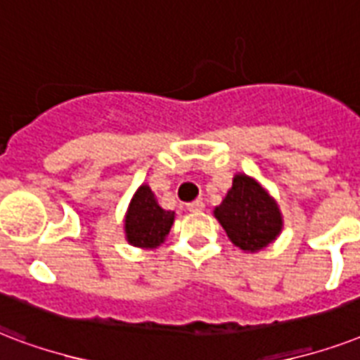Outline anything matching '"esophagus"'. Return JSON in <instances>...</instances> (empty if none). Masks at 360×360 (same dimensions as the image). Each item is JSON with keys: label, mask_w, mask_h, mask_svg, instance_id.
Returning a JSON list of instances; mask_svg holds the SVG:
<instances>
[{"label": "esophagus", "mask_w": 360, "mask_h": 360, "mask_svg": "<svg viewBox=\"0 0 360 360\" xmlns=\"http://www.w3.org/2000/svg\"><path fill=\"white\" fill-rule=\"evenodd\" d=\"M186 210L192 211V213H200V211H204L205 210L204 200H194V202H191V204L186 205Z\"/></svg>", "instance_id": "esophagus-1"}]
</instances>
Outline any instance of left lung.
Returning a JSON list of instances; mask_svg holds the SVG:
<instances>
[{"label": "left lung", "instance_id": "obj_1", "mask_svg": "<svg viewBox=\"0 0 360 360\" xmlns=\"http://www.w3.org/2000/svg\"><path fill=\"white\" fill-rule=\"evenodd\" d=\"M213 215L243 253H259L278 240L283 230V215L276 198L245 174L234 175L230 191Z\"/></svg>", "mask_w": 360, "mask_h": 360}]
</instances>
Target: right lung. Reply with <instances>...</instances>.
Returning a JSON list of instances; mask_svg holds the SVG:
<instances>
[{
    "label": "right lung",
    "mask_w": 360,
    "mask_h": 360,
    "mask_svg": "<svg viewBox=\"0 0 360 360\" xmlns=\"http://www.w3.org/2000/svg\"><path fill=\"white\" fill-rule=\"evenodd\" d=\"M175 211L164 210L158 204L155 192L147 183L139 186L131 196L124 215L126 241L134 247L150 251L166 241L174 226Z\"/></svg>",
    "instance_id": "right-lung-1"
}]
</instances>
